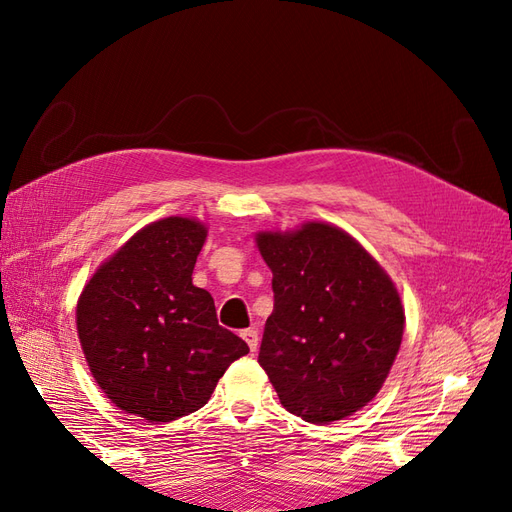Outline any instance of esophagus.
Listing matches in <instances>:
<instances>
[{
  "label": "esophagus",
  "mask_w": 512,
  "mask_h": 512,
  "mask_svg": "<svg viewBox=\"0 0 512 512\" xmlns=\"http://www.w3.org/2000/svg\"><path fill=\"white\" fill-rule=\"evenodd\" d=\"M241 337L245 339V344L250 346V352H256L258 350V331L256 329H245L241 333Z\"/></svg>",
  "instance_id": "esophagus-1"
}]
</instances>
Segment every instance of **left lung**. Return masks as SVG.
<instances>
[{
	"mask_svg": "<svg viewBox=\"0 0 512 512\" xmlns=\"http://www.w3.org/2000/svg\"><path fill=\"white\" fill-rule=\"evenodd\" d=\"M273 273V314L258 363L282 406L307 423L342 421L367 406L404 337L391 277L342 228L307 222L258 232Z\"/></svg>",
	"mask_w": 512,
	"mask_h": 512,
	"instance_id": "obj_1",
	"label": "left lung"
}]
</instances>
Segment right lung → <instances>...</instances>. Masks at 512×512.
Instances as JSON below:
<instances>
[{
	"instance_id": "add662e5",
	"label": "right lung",
	"mask_w": 512,
	"mask_h": 512,
	"mask_svg": "<svg viewBox=\"0 0 512 512\" xmlns=\"http://www.w3.org/2000/svg\"><path fill=\"white\" fill-rule=\"evenodd\" d=\"M207 228L164 218L138 230L83 288L76 329L91 376L147 423L203 408L230 363L250 352L220 327L213 297L192 284Z\"/></svg>"
}]
</instances>
